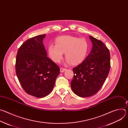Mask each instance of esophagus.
I'll list each match as a JSON object with an SVG mask.
<instances>
[{
  "mask_svg": "<svg viewBox=\"0 0 128 128\" xmlns=\"http://www.w3.org/2000/svg\"><path fill=\"white\" fill-rule=\"evenodd\" d=\"M67 69L66 68H60V72H63L65 71H66Z\"/></svg>",
  "mask_w": 128,
  "mask_h": 128,
  "instance_id": "34e87169",
  "label": "esophagus"
}]
</instances>
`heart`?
I'll list each match as a JSON object with an SVG mask.
<instances>
[{
	"mask_svg": "<svg viewBox=\"0 0 128 128\" xmlns=\"http://www.w3.org/2000/svg\"><path fill=\"white\" fill-rule=\"evenodd\" d=\"M55 44H50L48 48L49 57L55 63L61 61L65 53L67 63L78 65L84 60L89 50V44L86 40L72 36H60L55 40Z\"/></svg>",
	"mask_w": 128,
	"mask_h": 128,
	"instance_id": "heart-1",
	"label": "heart"
}]
</instances>
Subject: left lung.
Wrapping results in <instances>:
<instances>
[{"instance_id": "left-lung-1", "label": "left lung", "mask_w": 128, "mask_h": 128, "mask_svg": "<svg viewBox=\"0 0 128 128\" xmlns=\"http://www.w3.org/2000/svg\"><path fill=\"white\" fill-rule=\"evenodd\" d=\"M92 48L84 60L73 68L74 76L71 88L76 95L88 97L96 94L101 88L110 67V52L103 43L91 36Z\"/></svg>"}]
</instances>
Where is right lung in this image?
<instances>
[{
	"mask_svg": "<svg viewBox=\"0 0 128 128\" xmlns=\"http://www.w3.org/2000/svg\"><path fill=\"white\" fill-rule=\"evenodd\" d=\"M46 34L26 40L18 50L16 72L23 88L34 97L43 98L52 90L60 68L47 57L43 44Z\"/></svg>",
	"mask_w": 128,
	"mask_h": 128,
	"instance_id": "1",
	"label": "right lung"
}]
</instances>
